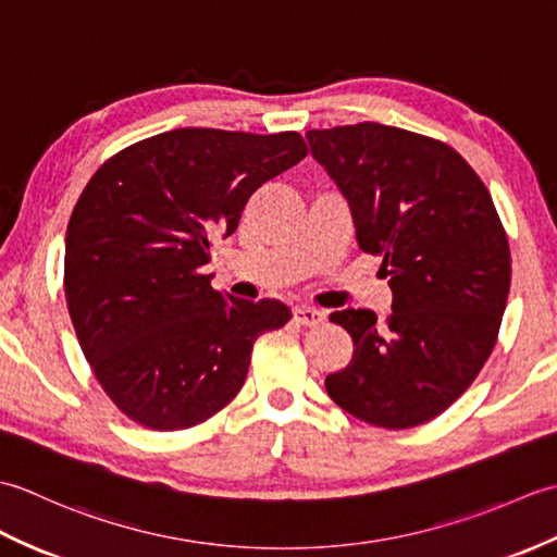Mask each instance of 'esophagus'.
Returning <instances> with one entry per match:
<instances>
[{
	"label": "esophagus",
	"mask_w": 557,
	"mask_h": 557,
	"mask_svg": "<svg viewBox=\"0 0 557 557\" xmlns=\"http://www.w3.org/2000/svg\"><path fill=\"white\" fill-rule=\"evenodd\" d=\"M294 321H297L299 325L315 327L325 321V313L313 309V306H297V309H294Z\"/></svg>",
	"instance_id": "esophagus-1"
}]
</instances>
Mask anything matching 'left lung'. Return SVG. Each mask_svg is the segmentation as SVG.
Listing matches in <instances>:
<instances>
[{"label":"left lung","mask_w":557,"mask_h":557,"mask_svg":"<svg viewBox=\"0 0 557 557\" xmlns=\"http://www.w3.org/2000/svg\"><path fill=\"white\" fill-rule=\"evenodd\" d=\"M306 138L393 289L385 323L369 309L330 313L354 354L325 389L366 423L413 429L453 405L491 357L512 277L507 234L486 184L443 140L375 122Z\"/></svg>","instance_id":"1"}]
</instances>
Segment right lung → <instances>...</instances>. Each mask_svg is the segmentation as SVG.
Instances as JSON below:
<instances>
[{
	"label": "right lung",
	"instance_id": "right-lung-1",
	"mask_svg": "<svg viewBox=\"0 0 557 557\" xmlns=\"http://www.w3.org/2000/svg\"><path fill=\"white\" fill-rule=\"evenodd\" d=\"M306 152L297 132L174 128L116 152L83 188L66 227V306L128 419L152 431L203 423L242 389L258 335L292 318L282 301L215 292L200 268L256 188Z\"/></svg>",
	"mask_w": 557,
	"mask_h": 557
}]
</instances>
